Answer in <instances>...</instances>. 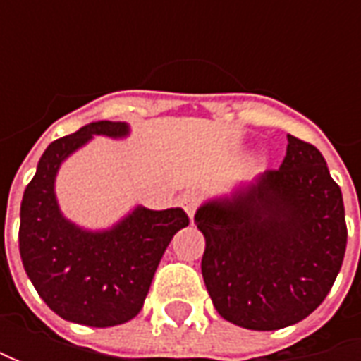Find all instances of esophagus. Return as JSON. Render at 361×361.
<instances>
[{
	"label": "esophagus",
	"mask_w": 361,
	"mask_h": 361,
	"mask_svg": "<svg viewBox=\"0 0 361 361\" xmlns=\"http://www.w3.org/2000/svg\"><path fill=\"white\" fill-rule=\"evenodd\" d=\"M180 207L185 209V213L188 215V219L192 221L195 211H197V207H199V197H197L195 192H187V195H183V199H180Z\"/></svg>",
	"instance_id": "1"
}]
</instances>
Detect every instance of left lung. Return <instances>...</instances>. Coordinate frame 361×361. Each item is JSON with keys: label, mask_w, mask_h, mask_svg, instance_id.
Returning a JSON list of instances; mask_svg holds the SVG:
<instances>
[{"label": "left lung", "mask_w": 361, "mask_h": 361, "mask_svg": "<svg viewBox=\"0 0 361 361\" xmlns=\"http://www.w3.org/2000/svg\"><path fill=\"white\" fill-rule=\"evenodd\" d=\"M202 279L223 319L257 331L293 326L329 293L345 255L340 187L313 145L287 134V154L195 215Z\"/></svg>", "instance_id": "1"}]
</instances>
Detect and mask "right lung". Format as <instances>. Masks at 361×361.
<instances>
[{
	"instance_id": "1",
	"label": "right lung",
	"mask_w": 361,
	"mask_h": 361,
	"mask_svg": "<svg viewBox=\"0 0 361 361\" xmlns=\"http://www.w3.org/2000/svg\"><path fill=\"white\" fill-rule=\"evenodd\" d=\"M126 122L98 120L54 140L37 162L20 211V255L39 298L60 317L90 327L130 322L145 305L169 243L188 225L180 207H134L112 227L72 223L56 199V176L68 157L94 136L126 138Z\"/></svg>"
}]
</instances>
